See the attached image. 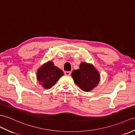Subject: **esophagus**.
Here are the masks:
<instances>
[{
    "label": "esophagus",
    "mask_w": 135,
    "mask_h": 135,
    "mask_svg": "<svg viewBox=\"0 0 135 135\" xmlns=\"http://www.w3.org/2000/svg\"><path fill=\"white\" fill-rule=\"evenodd\" d=\"M71 72L70 71H65L64 72V74L66 75V76H70L71 75Z\"/></svg>",
    "instance_id": "1"
}]
</instances>
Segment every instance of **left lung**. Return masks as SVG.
<instances>
[{"label": "left lung", "mask_w": 135, "mask_h": 135, "mask_svg": "<svg viewBox=\"0 0 135 135\" xmlns=\"http://www.w3.org/2000/svg\"><path fill=\"white\" fill-rule=\"evenodd\" d=\"M79 69L74 70L71 76L74 82L84 91L88 92L95 87L100 80V75L93 65L82 62Z\"/></svg>", "instance_id": "1"}]
</instances>
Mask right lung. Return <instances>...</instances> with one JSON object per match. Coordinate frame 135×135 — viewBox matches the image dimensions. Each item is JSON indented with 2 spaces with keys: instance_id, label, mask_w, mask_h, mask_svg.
<instances>
[{
  "instance_id": "right-lung-1",
  "label": "right lung",
  "mask_w": 135,
  "mask_h": 135,
  "mask_svg": "<svg viewBox=\"0 0 135 135\" xmlns=\"http://www.w3.org/2000/svg\"><path fill=\"white\" fill-rule=\"evenodd\" d=\"M63 75V72L55 66L52 61H48L41 67L37 73V79L45 89L51 88Z\"/></svg>"
}]
</instances>
